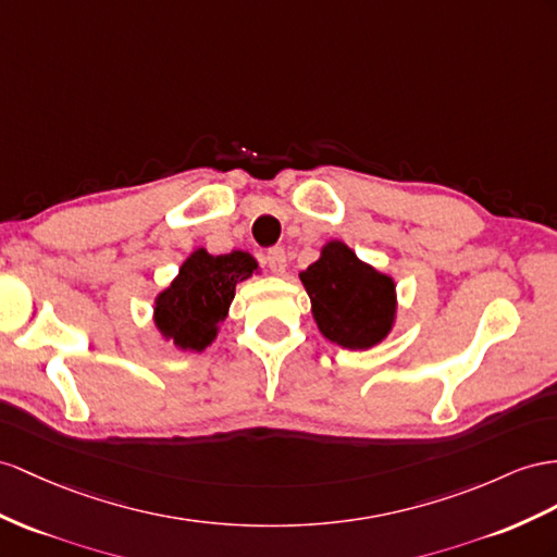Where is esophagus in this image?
Segmentation results:
<instances>
[{
	"mask_svg": "<svg viewBox=\"0 0 557 557\" xmlns=\"http://www.w3.org/2000/svg\"><path fill=\"white\" fill-rule=\"evenodd\" d=\"M265 265L273 270L275 275L287 273V253H284L282 247H273L265 251Z\"/></svg>",
	"mask_w": 557,
	"mask_h": 557,
	"instance_id": "esophagus-1",
	"label": "esophagus"
}]
</instances>
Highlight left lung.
Returning <instances> with one entry per match:
<instances>
[{
    "label": "left lung",
    "mask_w": 557,
    "mask_h": 557,
    "mask_svg": "<svg viewBox=\"0 0 557 557\" xmlns=\"http://www.w3.org/2000/svg\"><path fill=\"white\" fill-rule=\"evenodd\" d=\"M310 296L320 334L348 350H369L386 338L397 320V284L362 261L346 242L330 239L320 259L298 273Z\"/></svg>",
    "instance_id": "8db88e82"
}]
</instances>
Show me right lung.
I'll return each instance as SVG.
<instances>
[{"instance_id":"right-lung-1","label":"right lung","mask_w":557,"mask_h":557,"mask_svg":"<svg viewBox=\"0 0 557 557\" xmlns=\"http://www.w3.org/2000/svg\"><path fill=\"white\" fill-rule=\"evenodd\" d=\"M251 275H261V268L249 251L233 249L213 256L202 247L195 249L169 287L154 296L152 322L157 332L178 350H207L227 318L235 287Z\"/></svg>"}]
</instances>
